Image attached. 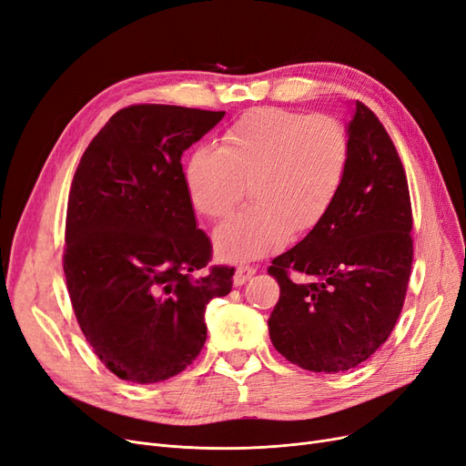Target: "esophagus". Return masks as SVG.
Wrapping results in <instances>:
<instances>
[{
	"instance_id": "obj_1",
	"label": "esophagus",
	"mask_w": 466,
	"mask_h": 466,
	"mask_svg": "<svg viewBox=\"0 0 466 466\" xmlns=\"http://www.w3.org/2000/svg\"><path fill=\"white\" fill-rule=\"evenodd\" d=\"M254 273H256V268H254V266H250V264H240V266L235 269L233 283H235L237 287L245 285V283L248 281V279H250Z\"/></svg>"
}]
</instances>
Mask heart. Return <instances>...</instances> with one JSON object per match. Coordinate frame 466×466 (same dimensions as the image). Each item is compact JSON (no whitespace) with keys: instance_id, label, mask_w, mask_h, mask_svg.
<instances>
[{"instance_id":"b5f03b06","label":"heart","mask_w":466,"mask_h":466,"mask_svg":"<svg viewBox=\"0 0 466 466\" xmlns=\"http://www.w3.org/2000/svg\"><path fill=\"white\" fill-rule=\"evenodd\" d=\"M348 166L350 136L337 116L259 106L223 129L216 151L197 148L183 179L195 210L212 221L226 219L248 185L252 207L216 233L218 254L240 262L318 228Z\"/></svg>"}]
</instances>
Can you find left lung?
<instances>
[{
	"instance_id": "obj_1",
	"label": "left lung",
	"mask_w": 466,
	"mask_h": 466,
	"mask_svg": "<svg viewBox=\"0 0 466 466\" xmlns=\"http://www.w3.org/2000/svg\"><path fill=\"white\" fill-rule=\"evenodd\" d=\"M348 136V174L330 210L268 268L281 289L269 339L313 373L358 367L388 340L413 266L411 197L392 139L361 101Z\"/></svg>"
}]
</instances>
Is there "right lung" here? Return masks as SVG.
I'll return each instance as SVG.
<instances>
[{
  "instance_id": "1",
  "label": "right lung",
  "mask_w": 466,
  "mask_h": 466,
  "mask_svg": "<svg viewBox=\"0 0 466 466\" xmlns=\"http://www.w3.org/2000/svg\"><path fill=\"white\" fill-rule=\"evenodd\" d=\"M223 110L129 105L91 139L74 174L63 269L93 353L122 380L153 384L187 369L207 342L204 311L235 269L208 266L181 155ZM200 270L202 276L194 273Z\"/></svg>"
}]
</instances>
